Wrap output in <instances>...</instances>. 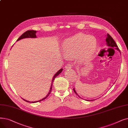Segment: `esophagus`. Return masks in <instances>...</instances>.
Masks as SVG:
<instances>
[{
  "mask_svg": "<svg viewBox=\"0 0 128 128\" xmlns=\"http://www.w3.org/2000/svg\"><path fill=\"white\" fill-rule=\"evenodd\" d=\"M72 66H73V65L72 64H66L65 66V68L68 70V69H70V68H72Z\"/></svg>",
  "mask_w": 128,
  "mask_h": 128,
  "instance_id": "34e87169",
  "label": "esophagus"
}]
</instances>
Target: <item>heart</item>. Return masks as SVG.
Listing matches in <instances>:
<instances>
[{
  "instance_id": "1",
  "label": "heart",
  "mask_w": 128,
  "mask_h": 128,
  "mask_svg": "<svg viewBox=\"0 0 128 128\" xmlns=\"http://www.w3.org/2000/svg\"><path fill=\"white\" fill-rule=\"evenodd\" d=\"M97 46L95 38L83 33H78L66 38L62 43L65 58L73 59L78 54V58L82 62L90 58L95 52Z\"/></svg>"
}]
</instances>
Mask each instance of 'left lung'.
Masks as SVG:
<instances>
[{
    "label": "left lung",
    "instance_id": "1",
    "mask_svg": "<svg viewBox=\"0 0 128 128\" xmlns=\"http://www.w3.org/2000/svg\"><path fill=\"white\" fill-rule=\"evenodd\" d=\"M106 44H107V45L108 46H109V47H111V48H115L116 49L118 50L120 52V50H119V48H118V46L116 45V43L115 42V41H114V40L112 38V36H111L108 34V33L107 35L106 38ZM73 90H74V92H75V93L76 94V95H77L79 97H80V98H82L80 96H78V95H77V92H76V91H75V88H73ZM95 100V99L90 100H91V101H92V100ZM90 100H88L87 101H90Z\"/></svg>",
    "mask_w": 128,
    "mask_h": 128
}]
</instances>
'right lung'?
<instances>
[{
  "label": "right lung",
  "instance_id": "right-lung-1",
  "mask_svg": "<svg viewBox=\"0 0 128 128\" xmlns=\"http://www.w3.org/2000/svg\"><path fill=\"white\" fill-rule=\"evenodd\" d=\"M36 31H34V30H28V31H26V32H25L24 33L22 34L19 38H18V39L16 40V41H19V40H21V39H22V38H36ZM62 70H63V68H61V69H60L57 73L55 74V75H54V76H53V79H52V84H51V88H50V91H49V92H48V95H46V97H44V98H43L42 100H39V101H38V102H29V101H27V100H24V101H26V102H32V103H34V102H40V101H42V100H44V99H45L46 98L48 97V96L50 95V93H51V91H52V85H53V82H54V79L55 78H56L60 73L61 72H62Z\"/></svg>",
  "mask_w": 128,
  "mask_h": 128
}]
</instances>
